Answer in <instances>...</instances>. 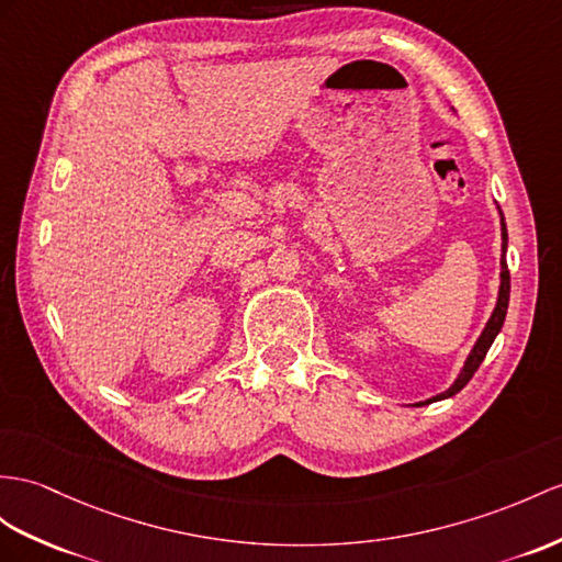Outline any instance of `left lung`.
Masks as SVG:
<instances>
[{
	"label": "left lung",
	"instance_id": "obj_1",
	"mask_svg": "<svg viewBox=\"0 0 562 562\" xmlns=\"http://www.w3.org/2000/svg\"><path fill=\"white\" fill-rule=\"evenodd\" d=\"M498 214H501V285H498V297H496V307L494 312H491V317L484 326V331L479 334L476 344L472 346L468 360H464L460 374L456 376L453 384H450L443 393L434 395V398H427V401H419L415 403V407H422V405H429V403H439V401H446L450 398V395L460 393L464 386H468V381L474 376V372L479 369V364L484 362L486 352L491 348V344H494L496 336L501 334L503 328V322H505V314H508V300H510V271H508V262H505V252H508V228H505V218H503V212L498 207Z\"/></svg>",
	"mask_w": 562,
	"mask_h": 562
}]
</instances>
